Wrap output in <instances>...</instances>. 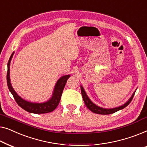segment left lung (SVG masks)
<instances>
[{"instance_id": "8db88e82", "label": "left lung", "mask_w": 147, "mask_h": 147, "mask_svg": "<svg viewBox=\"0 0 147 147\" xmlns=\"http://www.w3.org/2000/svg\"><path fill=\"white\" fill-rule=\"evenodd\" d=\"M80 90H81V93L82 96V98H83V100L84 102V104L86 106V107L89 109L90 111L93 112L96 114H100V115H110L113 114L115 112H117L121 109L125 108L126 107L128 106L129 105V103L131 102L132 99H133L134 95L136 92V89L135 91L133 92L132 96L130 97V98L128 100L127 102H126L125 104H123L121 106H119L118 107H115V108H112V109H106V108H102V107L97 106L96 105H95L94 103L92 102V100L89 98V97L88 96L87 94L86 93L85 90H84V88L82 87V85H80Z\"/></svg>"}]
</instances>
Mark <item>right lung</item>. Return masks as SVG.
<instances>
[{"label":"right lung","mask_w":147,"mask_h":147,"mask_svg":"<svg viewBox=\"0 0 147 147\" xmlns=\"http://www.w3.org/2000/svg\"><path fill=\"white\" fill-rule=\"evenodd\" d=\"M14 52L12 53V55L10 57L9 61L8 62V71L7 75V85L8 88L11 92L12 96H14V98L15 99L16 102L19 106L23 109L24 110L27 111L30 113H34V114H44V113H48L52 112L55 109L57 108L58 105L61 100V95L63 93V89L65 88V84L67 83V81L71 75L67 74L61 76L59 80L56 82L55 88H54L52 96L48 100L45 101L43 102H33L30 101H28L24 100L20 97L19 95L16 93L14 88H12L11 78H10V65H11V61L13 57Z\"/></svg>","instance_id":"obj_1"}]
</instances>
